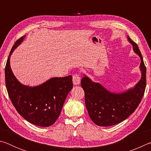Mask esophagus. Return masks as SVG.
I'll return each mask as SVG.
<instances>
[{
  "label": "esophagus",
  "mask_w": 151,
  "mask_h": 151,
  "mask_svg": "<svg viewBox=\"0 0 151 151\" xmlns=\"http://www.w3.org/2000/svg\"><path fill=\"white\" fill-rule=\"evenodd\" d=\"M73 82L75 85H78L81 83V78L78 75H74L73 76Z\"/></svg>",
  "instance_id": "esophagus-1"
}]
</instances>
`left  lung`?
Returning a JSON list of instances; mask_svg holds the SVG:
<instances>
[{"instance_id":"obj_1","label":"left lung","mask_w":151,"mask_h":151,"mask_svg":"<svg viewBox=\"0 0 151 151\" xmlns=\"http://www.w3.org/2000/svg\"><path fill=\"white\" fill-rule=\"evenodd\" d=\"M134 52L140 58L141 77L132 88L114 93L84 74L81 86L85 91V105L88 115L96 125L109 127L120 123L133 113L144 95L146 88V67L137 45L127 36Z\"/></svg>"}]
</instances>
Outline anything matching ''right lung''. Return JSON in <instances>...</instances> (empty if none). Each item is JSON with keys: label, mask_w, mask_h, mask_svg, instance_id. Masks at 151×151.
Listing matches in <instances>:
<instances>
[{"label": "right lung", "mask_w": 151, "mask_h": 151, "mask_svg": "<svg viewBox=\"0 0 151 151\" xmlns=\"http://www.w3.org/2000/svg\"><path fill=\"white\" fill-rule=\"evenodd\" d=\"M26 35L17 40L10 52L5 66V83L9 98L20 115L39 127L51 126L59 116L66 96L73 88L72 76L53 77L39 85L20 83L12 73L10 59Z\"/></svg>", "instance_id": "1"}]
</instances>
